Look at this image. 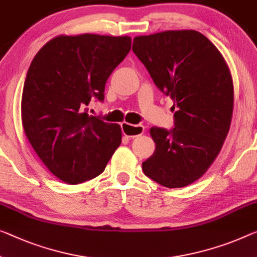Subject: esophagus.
Instances as JSON below:
<instances>
[{"label": "esophagus", "mask_w": 257, "mask_h": 257, "mask_svg": "<svg viewBox=\"0 0 257 257\" xmlns=\"http://www.w3.org/2000/svg\"><path fill=\"white\" fill-rule=\"evenodd\" d=\"M120 126L124 136L127 138H137L145 132L144 125H132L128 123H121Z\"/></svg>", "instance_id": "1"}]
</instances>
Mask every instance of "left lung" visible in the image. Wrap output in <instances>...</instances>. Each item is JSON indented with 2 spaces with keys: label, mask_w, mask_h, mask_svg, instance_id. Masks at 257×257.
<instances>
[{
  "label": "left lung",
  "mask_w": 257,
  "mask_h": 257,
  "mask_svg": "<svg viewBox=\"0 0 257 257\" xmlns=\"http://www.w3.org/2000/svg\"><path fill=\"white\" fill-rule=\"evenodd\" d=\"M132 50L177 109L175 127L149 131L156 148L142 170L162 186L185 187L207 172L226 139L233 113L231 72L214 43L194 30L140 35Z\"/></svg>",
  "instance_id": "obj_1"
}]
</instances>
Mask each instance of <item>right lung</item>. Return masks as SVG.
Returning <instances> with one entry per match:
<instances>
[{
    "label": "right lung",
    "mask_w": 257,
    "mask_h": 257,
    "mask_svg": "<svg viewBox=\"0 0 257 257\" xmlns=\"http://www.w3.org/2000/svg\"><path fill=\"white\" fill-rule=\"evenodd\" d=\"M130 37L58 35L35 55L22 95V123L49 171L64 183L101 175L121 142L118 124L86 110L104 98L105 82L131 50Z\"/></svg>",
    "instance_id": "obj_1"
}]
</instances>
